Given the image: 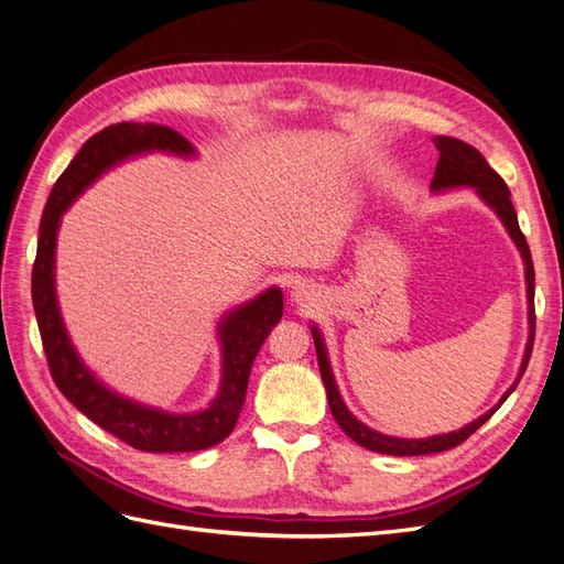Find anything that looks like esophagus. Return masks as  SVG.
Listing matches in <instances>:
<instances>
[{
  "label": "esophagus",
  "instance_id": "1",
  "mask_svg": "<svg viewBox=\"0 0 564 564\" xmlns=\"http://www.w3.org/2000/svg\"><path fill=\"white\" fill-rule=\"evenodd\" d=\"M293 300L300 302V305H305V302H310V293L305 291V288H295V291H293Z\"/></svg>",
  "mask_w": 564,
  "mask_h": 564
}]
</instances>
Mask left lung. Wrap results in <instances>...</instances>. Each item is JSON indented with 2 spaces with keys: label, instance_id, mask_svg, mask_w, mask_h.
Returning <instances> with one entry per match:
<instances>
[{
  "label": "left lung",
  "instance_id": "8db88e82",
  "mask_svg": "<svg viewBox=\"0 0 564 564\" xmlns=\"http://www.w3.org/2000/svg\"><path fill=\"white\" fill-rule=\"evenodd\" d=\"M436 148L441 152L438 164H436V176L431 181V191L433 193H445V191H455V187H471V191L481 197L484 205H488L498 214V219L502 221L505 230H508L510 238L514 240L519 254L524 259V281H527V302H529V340L524 348L522 357V367H519V373L514 383L505 391L500 402L496 408H490L486 414H481L479 420L469 422L467 426H462L459 431L451 433H438V436H429V438H395V436H386L381 431H373L367 424H362L357 416L345 408V402L340 398V391L334 379V369H330L328 362V352L322 338V330L312 324V338H314V348H316V359H319V371H322V381L326 386V398H328V408L338 426L348 433V436L359 443L367 451L381 453V455H431V453H443L451 451V447L465 443L471 433L486 424L494 412L502 405L508 395L514 391L519 379L529 365L531 348H533V326H536V314H533V262H531V252L522 230H519L517 221V212L512 207L510 191L505 181L498 176V173L488 166L484 154L471 148V144L462 142L457 138H447V135H436L433 138Z\"/></svg>",
  "mask_w": 564,
  "mask_h": 564
}]
</instances>
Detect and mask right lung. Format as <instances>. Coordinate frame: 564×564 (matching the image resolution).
<instances>
[{
    "instance_id": "1",
    "label": "right lung",
    "mask_w": 564,
    "mask_h": 564,
    "mask_svg": "<svg viewBox=\"0 0 564 564\" xmlns=\"http://www.w3.org/2000/svg\"><path fill=\"white\" fill-rule=\"evenodd\" d=\"M148 152H166L176 156L197 154L193 144L169 126L123 121L95 133L70 159L59 181L54 183L45 212H42L31 283L33 310L56 388L88 420L144 453H193L221 443L234 431L245 393H248L254 357L271 328L283 316V293L276 285L267 288L264 293L221 316L219 326H216V336L221 343V383L219 393L209 402L207 410L173 414L148 408L142 402L113 393L85 367L68 338L59 302H56V230H59L64 212L102 173Z\"/></svg>"
}]
</instances>
